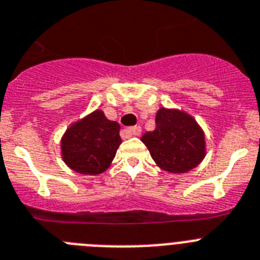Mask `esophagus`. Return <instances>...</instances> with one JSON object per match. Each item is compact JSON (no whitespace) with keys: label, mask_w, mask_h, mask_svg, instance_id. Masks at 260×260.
I'll return each instance as SVG.
<instances>
[{"label":"esophagus","mask_w":260,"mask_h":260,"mask_svg":"<svg viewBox=\"0 0 260 260\" xmlns=\"http://www.w3.org/2000/svg\"><path fill=\"white\" fill-rule=\"evenodd\" d=\"M127 132L129 133L131 136H140L141 135V127H140V125L129 127V128H127Z\"/></svg>","instance_id":"1"}]
</instances>
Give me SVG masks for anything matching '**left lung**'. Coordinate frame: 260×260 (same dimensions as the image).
Wrapping results in <instances>:
<instances>
[{
	"instance_id": "1",
	"label": "left lung",
	"mask_w": 260,
	"mask_h": 260,
	"mask_svg": "<svg viewBox=\"0 0 260 260\" xmlns=\"http://www.w3.org/2000/svg\"><path fill=\"white\" fill-rule=\"evenodd\" d=\"M141 141L162 170L184 174L205 158V136L190 115L177 110L160 109L155 129L142 135Z\"/></svg>"
}]
</instances>
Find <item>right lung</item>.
<instances>
[{
  "label": "right lung",
  "instance_id": "add662e5",
  "mask_svg": "<svg viewBox=\"0 0 260 260\" xmlns=\"http://www.w3.org/2000/svg\"><path fill=\"white\" fill-rule=\"evenodd\" d=\"M120 125L94 111L72 124L62 139L63 160L79 174H101L113 162L120 145Z\"/></svg>",
  "mask_w": 260,
  "mask_h": 260
}]
</instances>
